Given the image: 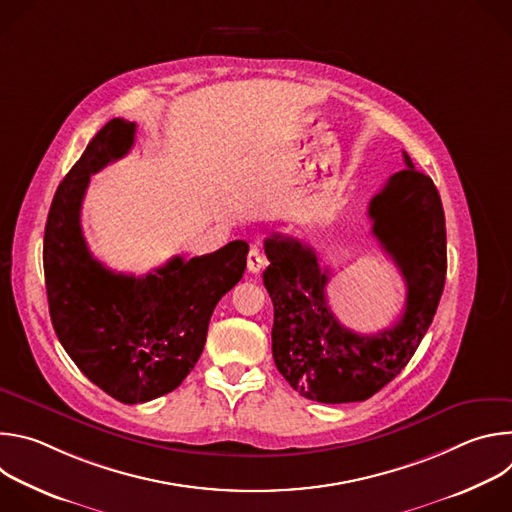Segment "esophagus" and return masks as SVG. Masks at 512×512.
Listing matches in <instances>:
<instances>
[{
    "mask_svg": "<svg viewBox=\"0 0 512 512\" xmlns=\"http://www.w3.org/2000/svg\"><path fill=\"white\" fill-rule=\"evenodd\" d=\"M265 265H267V259H265V255L261 253V249L251 247L249 257H247V269H249L251 273H259Z\"/></svg>",
    "mask_w": 512,
    "mask_h": 512,
    "instance_id": "esophagus-1",
    "label": "esophagus"
}]
</instances>
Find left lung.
<instances>
[{"instance_id":"1","label":"left lung","mask_w":512,"mask_h":512,"mask_svg":"<svg viewBox=\"0 0 512 512\" xmlns=\"http://www.w3.org/2000/svg\"><path fill=\"white\" fill-rule=\"evenodd\" d=\"M403 158L407 168L369 202L373 235L407 285L405 310L393 328L369 336L344 328L326 302L328 271L314 249L285 235L265 239L273 360L306 399L352 403L379 393L405 369L440 304L448 269L442 198L405 152Z\"/></svg>"}]
</instances>
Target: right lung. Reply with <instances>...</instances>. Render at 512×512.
Instances as JSON below:
<instances>
[{
    "label": "right lung",
    "mask_w": 512,
    "mask_h": 512,
    "mask_svg": "<svg viewBox=\"0 0 512 512\" xmlns=\"http://www.w3.org/2000/svg\"><path fill=\"white\" fill-rule=\"evenodd\" d=\"M135 123L111 119L60 182L44 231V279L54 332L81 373L113 399L135 405L174 391L198 362L210 316L243 277L249 245L172 257L135 277L97 261L83 237L81 206L91 182L123 158Z\"/></svg>",
    "instance_id": "obj_1"
}]
</instances>
